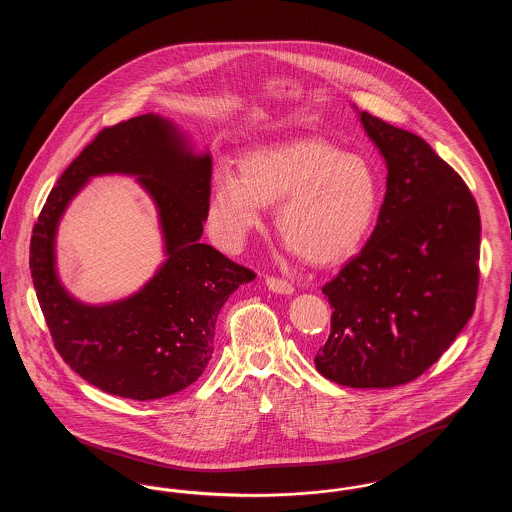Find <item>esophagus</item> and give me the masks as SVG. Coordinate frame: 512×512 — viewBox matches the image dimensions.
<instances>
[{"label": "esophagus", "instance_id": "obj_1", "mask_svg": "<svg viewBox=\"0 0 512 512\" xmlns=\"http://www.w3.org/2000/svg\"><path fill=\"white\" fill-rule=\"evenodd\" d=\"M267 288L270 292L282 293V295H292L293 286L290 282L282 280V278H274V276H267Z\"/></svg>", "mask_w": 512, "mask_h": 512}]
</instances>
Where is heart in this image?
<instances>
[{"label":"heart","mask_w":512,"mask_h":512,"mask_svg":"<svg viewBox=\"0 0 512 512\" xmlns=\"http://www.w3.org/2000/svg\"><path fill=\"white\" fill-rule=\"evenodd\" d=\"M276 206L278 236L313 267L340 265L365 242L380 205L374 167L340 147L303 138L247 151L238 174L220 171L209 224L230 249L259 228L263 207Z\"/></svg>","instance_id":"b5f03b06"}]
</instances>
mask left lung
<instances>
[{
	"label": "left lung",
	"instance_id": "left-lung-1",
	"mask_svg": "<svg viewBox=\"0 0 512 512\" xmlns=\"http://www.w3.org/2000/svg\"><path fill=\"white\" fill-rule=\"evenodd\" d=\"M357 113L386 161V197L361 253L322 288L334 313L315 365L347 388H393L434 365L474 313L480 213L420 136Z\"/></svg>",
	"mask_w": 512,
	"mask_h": 512
}]
</instances>
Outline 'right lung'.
<instances>
[{
  "label": "right lung",
  "mask_w": 512,
  "mask_h": 512,
  "mask_svg": "<svg viewBox=\"0 0 512 512\" xmlns=\"http://www.w3.org/2000/svg\"><path fill=\"white\" fill-rule=\"evenodd\" d=\"M211 153L147 113L103 128L57 180L34 224L30 272L55 349L86 382L136 401L161 399L194 384L213 355L222 305L255 272L201 244L209 213ZM101 173L136 175L158 207L166 261L138 293L88 306L60 284L56 228L75 194Z\"/></svg>",
  "instance_id": "1"
}]
</instances>
